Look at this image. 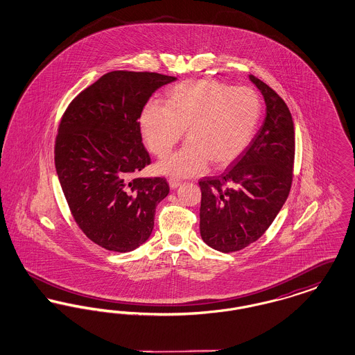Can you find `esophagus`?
<instances>
[{"instance_id": "esophagus-1", "label": "esophagus", "mask_w": 355, "mask_h": 355, "mask_svg": "<svg viewBox=\"0 0 355 355\" xmlns=\"http://www.w3.org/2000/svg\"><path fill=\"white\" fill-rule=\"evenodd\" d=\"M181 185V182L180 181H177V180H173V178H170L169 180V186L171 190H174V189H177L178 186Z\"/></svg>"}]
</instances>
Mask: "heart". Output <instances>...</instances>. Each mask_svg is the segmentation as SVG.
<instances>
[{
	"label": "heart",
	"instance_id": "b5f03b06",
	"mask_svg": "<svg viewBox=\"0 0 355 355\" xmlns=\"http://www.w3.org/2000/svg\"><path fill=\"white\" fill-rule=\"evenodd\" d=\"M261 103L253 89L214 80H189L170 90L166 103L148 102L139 129L149 149L164 157L185 133L187 142L164 158L157 170L173 178L202 174L232 164L253 138Z\"/></svg>",
	"mask_w": 355,
	"mask_h": 355
}]
</instances>
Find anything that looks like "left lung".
<instances>
[{"instance_id":"left-lung-1","label":"left lung","mask_w":355,"mask_h":355,"mask_svg":"<svg viewBox=\"0 0 355 355\" xmlns=\"http://www.w3.org/2000/svg\"><path fill=\"white\" fill-rule=\"evenodd\" d=\"M266 105V117L250 145L220 177L200 181V232L203 242L220 253L245 249L268 230L293 181L294 123L285 101L249 76Z\"/></svg>"}]
</instances>
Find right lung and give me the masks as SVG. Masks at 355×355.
<instances>
[{
  "instance_id": "right-lung-1",
  "label": "right lung",
  "mask_w": 355,
  "mask_h": 355,
  "mask_svg": "<svg viewBox=\"0 0 355 355\" xmlns=\"http://www.w3.org/2000/svg\"><path fill=\"white\" fill-rule=\"evenodd\" d=\"M175 77L116 70L81 92L55 138V170L70 211L89 239L128 253L145 243L155 207L169 194L165 178H135L150 164L139 116L153 93Z\"/></svg>"
}]
</instances>
